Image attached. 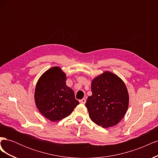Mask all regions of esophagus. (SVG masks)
Wrapping results in <instances>:
<instances>
[{
  "mask_svg": "<svg viewBox=\"0 0 158 158\" xmlns=\"http://www.w3.org/2000/svg\"><path fill=\"white\" fill-rule=\"evenodd\" d=\"M85 102H86V100H85V98H83V99H82L81 100H80V102L81 103H83V104H84L85 103Z\"/></svg>",
  "mask_w": 158,
  "mask_h": 158,
  "instance_id": "obj_1",
  "label": "esophagus"
}]
</instances>
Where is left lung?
Wrapping results in <instances>:
<instances>
[{"instance_id": "1", "label": "left lung", "mask_w": 158, "mask_h": 158, "mask_svg": "<svg viewBox=\"0 0 158 158\" xmlns=\"http://www.w3.org/2000/svg\"><path fill=\"white\" fill-rule=\"evenodd\" d=\"M92 95L85 107L94 123L103 128L115 126L125 115L129 96L123 81L111 72H104L92 82Z\"/></svg>"}]
</instances>
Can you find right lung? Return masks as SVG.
<instances>
[{"mask_svg":"<svg viewBox=\"0 0 158 158\" xmlns=\"http://www.w3.org/2000/svg\"><path fill=\"white\" fill-rule=\"evenodd\" d=\"M66 76L59 66L47 70L38 80L35 102L40 112L51 121H59L71 114L79 102L66 85Z\"/></svg>","mask_w":158,"mask_h":158,"instance_id":"1","label":"right lung"}]
</instances>
